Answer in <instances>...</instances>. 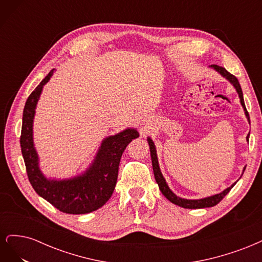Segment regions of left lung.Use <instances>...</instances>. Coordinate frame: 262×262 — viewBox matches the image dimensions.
Masks as SVG:
<instances>
[{
  "instance_id": "left-lung-1",
  "label": "left lung",
  "mask_w": 262,
  "mask_h": 262,
  "mask_svg": "<svg viewBox=\"0 0 262 262\" xmlns=\"http://www.w3.org/2000/svg\"><path fill=\"white\" fill-rule=\"evenodd\" d=\"M211 68H213L215 71H217V72L222 75L224 76L226 80H228L229 82H231L233 84V86L236 89V92L238 93V96L241 98V104L242 106L244 107V110H245V114H246V117H247L248 121L250 123V119H249V114L247 112V109H246V106H245V101H244V97H243V92H242V87H241V84L238 82V80H237L236 76H234L233 74H231L228 72V71H226L224 68H222L220 66H216V64H213L211 66ZM247 141L249 140V134L247 136ZM147 142H148V145H149V150H150V157H152V165H153V171H154V177H155V180L157 182L158 187H160V190L162 191V193L167 198V199L176 205H179V207L181 208H185V209H202V208H211V207H214V205H216L223 198L231 191V189L235 186L236 182H234V184L228 187L227 189H225L224 191H222L221 193H217V194H214V195H211V196H208V198H203V199H198V200H188V199H182V198H179L177 196L175 193H173L171 190L169 189L168 185L166 184V180L165 178L163 177L162 175V171L160 169V165H158V160H157V154H156V148H155V145L153 143V141L150 140V138H147ZM246 168V167H245ZM245 168H244V171H245ZM243 171V173H244Z\"/></svg>"
}]
</instances>
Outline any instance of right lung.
Masks as SVG:
<instances>
[{
    "label": "right lung",
    "mask_w": 262,
    "mask_h": 262,
    "mask_svg": "<svg viewBox=\"0 0 262 262\" xmlns=\"http://www.w3.org/2000/svg\"><path fill=\"white\" fill-rule=\"evenodd\" d=\"M52 74L53 70L29 95L24 107L20 147L27 176L35 191L61 212L91 213L101 208L112 196L117 184L122 153L133 139L139 138V132L130 128L106 138L92 166L83 175L64 180L47 179L39 168L38 154L33 140V122L42 87L48 83Z\"/></svg>",
    "instance_id": "right-lung-1"
}]
</instances>
